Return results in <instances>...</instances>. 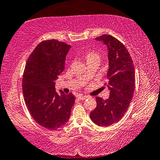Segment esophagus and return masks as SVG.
Here are the masks:
<instances>
[{"instance_id":"34e87169","label":"esophagus","mask_w":160,"mask_h":160,"mask_svg":"<svg viewBox=\"0 0 160 160\" xmlns=\"http://www.w3.org/2000/svg\"><path fill=\"white\" fill-rule=\"evenodd\" d=\"M88 98H89V97L88 96H83V95H78V98L79 100H85Z\"/></svg>"}]
</instances>
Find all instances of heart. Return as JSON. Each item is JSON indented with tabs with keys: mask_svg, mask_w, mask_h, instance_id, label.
<instances>
[{
	"mask_svg": "<svg viewBox=\"0 0 160 160\" xmlns=\"http://www.w3.org/2000/svg\"><path fill=\"white\" fill-rule=\"evenodd\" d=\"M85 58L87 60V62L92 60H100V55L97 52L90 51L85 53Z\"/></svg>",
	"mask_w": 160,
	"mask_h": 160,
	"instance_id": "heart-1",
	"label": "heart"
}]
</instances>
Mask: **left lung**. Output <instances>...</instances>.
<instances>
[{
	"instance_id": "1",
	"label": "left lung",
	"mask_w": 160,
	"mask_h": 160,
	"mask_svg": "<svg viewBox=\"0 0 160 160\" xmlns=\"http://www.w3.org/2000/svg\"><path fill=\"white\" fill-rule=\"evenodd\" d=\"M95 39L108 49V82L104 85L109 90V97L106 100L97 97V107L90 117L96 125L107 127L119 122L128 109L135 88V71L132 57L121 41L109 35Z\"/></svg>"
}]
</instances>
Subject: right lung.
I'll return each mask as SVG.
<instances>
[{
    "instance_id": "right-lung-1",
    "label": "right lung",
    "mask_w": 160,
    "mask_h": 160,
    "mask_svg": "<svg viewBox=\"0 0 160 160\" xmlns=\"http://www.w3.org/2000/svg\"><path fill=\"white\" fill-rule=\"evenodd\" d=\"M71 46L54 40L41 41L27 60L22 76V92L32 117L41 126L56 130L67 122L75 103L72 93L55 90V81L64 70Z\"/></svg>"
}]
</instances>
